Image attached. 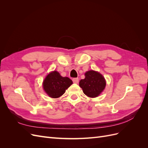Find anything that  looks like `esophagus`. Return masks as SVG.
Masks as SVG:
<instances>
[{
	"label": "esophagus",
	"mask_w": 148,
	"mask_h": 148,
	"mask_svg": "<svg viewBox=\"0 0 148 148\" xmlns=\"http://www.w3.org/2000/svg\"><path fill=\"white\" fill-rule=\"evenodd\" d=\"M73 82L74 83H78L79 82V79L78 78H75L73 79Z\"/></svg>",
	"instance_id": "obj_1"
}]
</instances>
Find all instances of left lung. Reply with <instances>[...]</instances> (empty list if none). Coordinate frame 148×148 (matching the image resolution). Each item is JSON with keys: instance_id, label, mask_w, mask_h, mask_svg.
Returning <instances> with one entry per match:
<instances>
[{"instance_id": "obj_1", "label": "left lung", "mask_w": 148, "mask_h": 148, "mask_svg": "<svg viewBox=\"0 0 148 148\" xmlns=\"http://www.w3.org/2000/svg\"><path fill=\"white\" fill-rule=\"evenodd\" d=\"M106 84V80L103 76L93 70L85 73V78L80 80L79 83L84 94L90 97L99 96L104 89Z\"/></svg>"}]
</instances>
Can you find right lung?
<instances>
[{
	"label": "right lung",
	"instance_id": "add662e5",
	"mask_svg": "<svg viewBox=\"0 0 148 148\" xmlns=\"http://www.w3.org/2000/svg\"><path fill=\"white\" fill-rule=\"evenodd\" d=\"M73 82L68 77L60 76L57 71L49 73L43 82V88L47 95L52 98H58L65 93Z\"/></svg>",
	"mask_w": 148,
	"mask_h": 148
}]
</instances>
